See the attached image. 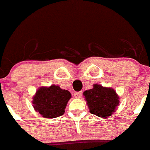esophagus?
I'll list each match as a JSON object with an SVG mask.
<instances>
[{
    "instance_id": "obj_1",
    "label": "esophagus",
    "mask_w": 150,
    "mask_h": 150,
    "mask_svg": "<svg viewBox=\"0 0 150 150\" xmlns=\"http://www.w3.org/2000/svg\"><path fill=\"white\" fill-rule=\"evenodd\" d=\"M83 95V93H82V91H78V92H74V98H80Z\"/></svg>"
}]
</instances>
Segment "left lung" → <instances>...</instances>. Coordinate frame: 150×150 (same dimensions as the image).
<instances>
[{"mask_svg": "<svg viewBox=\"0 0 150 150\" xmlns=\"http://www.w3.org/2000/svg\"><path fill=\"white\" fill-rule=\"evenodd\" d=\"M91 113L101 118L110 116L120 104V98L112 88L94 84L91 89L83 92Z\"/></svg>", "mask_w": 150, "mask_h": 150, "instance_id": "1", "label": "left lung"}]
</instances>
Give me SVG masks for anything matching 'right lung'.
Listing matches in <instances>:
<instances>
[{"mask_svg": "<svg viewBox=\"0 0 150 150\" xmlns=\"http://www.w3.org/2000/svg\"><path fill=\"white\" fill-rule=\"evenodd\" d=\"M71 98L70 91L62 89L59 86L40 87L33 97L34 108L43 117L54 119L65 112L67 102Z\"/></svg>", "mask_w": 150, "mask_h": 150, "instance_id": "obj_1", "label": "right lung"}]
</instances>
